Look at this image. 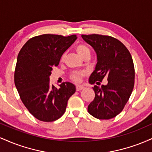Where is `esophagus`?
<instances>
[{
    "label": "esophagus",
    "mask_w": 152,
    "mask_h": 152,
    "mask_svg": "<svg viewBox=\"0 0 152 152\" xmlns=\"http://www.w3.org/2000/svg\"><path fill=\"white\" fill-rule=\"evenodd\" d=\"M83 88H84V87L81 86V85H77V86H76V91H77L83 89Z\"/></svg>",
    "instance_id": "1"
}]
</instances>
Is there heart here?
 Wrapping results in <instances>:
<instances>
[{
  "label": "heart",
  "mask_w": 152,
  "mask_h": 152,
  "mask_svg": "<svg viewBox=\"0 0 152 152\" xmlns=\"http://www.w3.org/2000/svg\"><path fill=\"white\" fill-rule=\"evenodd\" d=\"M76 50L78 53V55L81 57V58H85L86 56H90L91 55V50L86 45L83 44V43H80L76 46ZM65 57V54H63L61 59L64 58ZM86 74V72L85 71H73L70 75V78L72 81H74L76 83H79L81 81V78L83 76Z\"/></svg>",
  "instance_id": "heart-1"
}]
</instances>
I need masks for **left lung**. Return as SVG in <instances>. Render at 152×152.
<instances>
[{"label": "left lung", "mask_w": 152, "mask_h": 152, "mask_svg": "<svg viewBox=\"0 0 152 152\" xmlns=\"http://www.w3.org/2000/svg\"><path fill=\"white\" fill-rule=\"evenodd\" d=\"M97 54L95 71L89 78L94 86L95 98L88 106L91 115L99 119H110L121 112L129 99L134 86L135 70L130 52L119 40L106 35H81Z\"/></svg>", "instance_id": "8db88e82"}]
</instances>
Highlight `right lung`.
<instances>
[{"mask_svg":"<svg viewBox=\"0 0 152 152\" xmlns=\"http://www.w3.org/2000/svg\"><path fill=\"white\" fill-rule=\"evenodd\" d=\"M76 35L43 34L30 38L19 51L14 83L23 104L35 118L51 122L65 113L68 101L76 91L70 82L57 88L50 84L52 67L76 41Z\"/></svg>","mask_w":152,"mask_h":152,"instance_id":"add662e5","label":"right lung"}]
</instances>
